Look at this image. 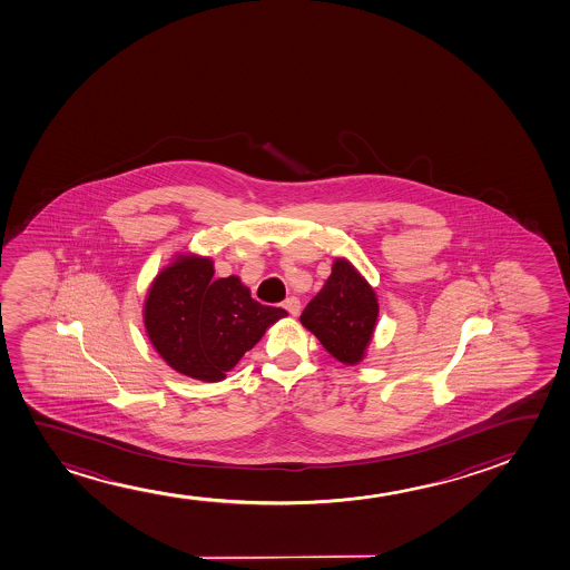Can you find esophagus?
I'll return each instance as SVG.
<instances>
[{"label":"esophagus","mask_w":570,"mask_h":570,"mask_svg":"<svg viewBox=\"0 0 570 570\" xmlns=\"http://www.w3.org/2000/svg\"><path fill=\"white\" fill-rule=\"evenodd\" d=\"M283 308L291 314V316H298L301 313V301L297 297H289L283 303Z\"/></svg>","instance_id":"obj_1"}]
</instances>
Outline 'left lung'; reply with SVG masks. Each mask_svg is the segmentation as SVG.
<instances>
[{
  "mask_svg": "<svg viewBox=\"0 0 570 570\" xmlns=\"http://www.w3.org/2000/svg\"><path fill=\"white\" fill-rule=\"evenodd\" d=\"M377 316L375 291L347 259L337 257L321 293L301 314V322L332 357L355 365L365 355Z\"/></svg>",
  "mask_w": 570,
  "mask_h": 570,
  "instance_id": "8db88e82",
  "label": "left lung"
}]
</instances>
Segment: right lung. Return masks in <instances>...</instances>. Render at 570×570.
Returning <instances> with one entry per match:
<instances>
[{
	"instance_id": "add662e5",
	"label": "right lung",
	"mask_w": 570,
	"mask_h": 570,
	"mask_svg": "<svg viewBox=\"0 0 570 570\" xmlns=\"http://www.w3.org/2000/svg\"><path fill=\"white\" fill-rule=\"evenodd\" d=\"M210 257L177 256L145 301V326L161 360L187 377L217 383L287 313L249 295L236 275L215 279Z\"/></svg>"
}]
</instances>
